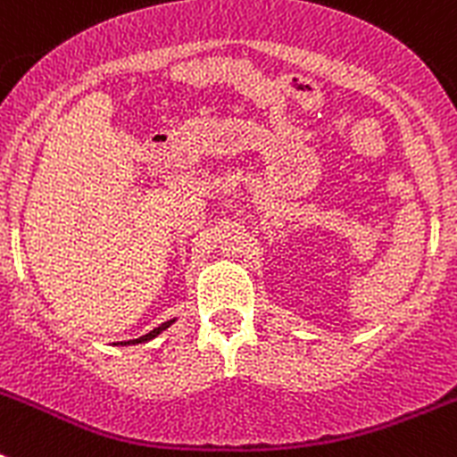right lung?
<instances>
[{
    "mask_svg": "<svg viewBox=\"0 0 457 457\" xmlns=\"http://www.w3.org/2000/svg\"><path fill=\"white\" fill-rule=\"evenodd\" d=\"M176 319H170V321H165V323H161V326L158 328H154L152 332H147V335H143V337H138V339H131V341H116V344H113V346H131V344H145V341H152V339H156L158 335H161L162 330H167V328L171 326V323H174Z\"/></svg>",
    "mask_w": 457,
    "mask_h": 457,
    "instance_id": "right-lung-1",
    "label": "right lung"
}]
</instances>
